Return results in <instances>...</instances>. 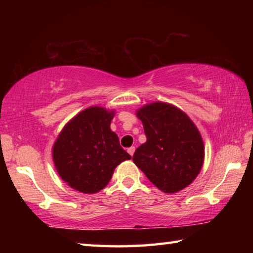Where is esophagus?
<instances>
[{
    "instance_id": "esophagus-1",
    "label": "esophagus",
    "mask_w": 253,
    "mask_h": 253,
    "mask_svg": "<svg viewBox=\"0 0 253 253\" xmlns=\"http://www.w3.org/2000/svg\"><path fill=\"white\" fill-rule=\"evenodd\" d=\"M127 152H128V154H129L130 156H132V155H134V152H135V147H134V146L129 147V148L127 149Z\"/></svg>"
}]
</instances>
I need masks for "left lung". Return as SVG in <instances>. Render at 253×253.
<instances>
[{"label":"left lung","instance_id":"left-lung-1","mask_svg":"<svg viewBox=\"0 0 253 253\" xmlns=\"http://www.w3.org/2000/svg\"><path fill=\"white\" fill-rule=\"evenodd\" d=\"M147 140L132 161L165 193H176L194 181L204 163V144L198 127L178 107L154 101L136 111Z\"/></svg>","mask_w":253,"mask_h":253}]
</instances>
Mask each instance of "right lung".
Returning <instances> with one entry per match:
<instances>
[{
    "label": "right lung",
    "mask_w": 253,
    "mask_h": 253,
    "mask_svg": "<svg viewBox=\"0 0 253 253\" xmlns=\"http://www.w3.org/2000/svg\"><path fill=\"white\" fill-rule=\"evenodd\" d=\"M114 116V109L90 106L71 118L55 139V169L74 190L97 193L109 183L117 165L131 158L110 129Z\"/></svg>",
    "instance_id": "1"
}]
</instances>
